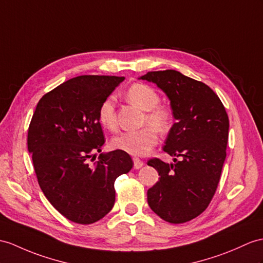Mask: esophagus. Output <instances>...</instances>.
<instances>
[{
  "label": "esophagus",
  "instance_id": "obj_1",
  "mask_svg": "<svg viewBox=\"0 0 263 263\" xmlns=\"http://www.w3.org/2000/svg\"><path fill=\"white\" fill-rule=\"evenodd\" d=\"M133 161H134V168H135V170H138V168L143 167V166H144V162L140 161V159L137 158V157H134Z\"/></svg>",
  "mask_w": 263,
  "mask_h": 263
}]
</instances>
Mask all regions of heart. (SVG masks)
Instances as JSON below:
<instances>
[{
  "instance_id": "1",
  "label": "heart",
  "mask_w": 263,
  "mask_h": 263,
  "mask_svg": "<svg viewBox=\"0 0 263 263\" xmlns=\"http://www.w3.org/2000/svg\"><path fill=\"white\" fill-rule=\"evenodd\" d=\"M127 100L140 109L147 111L144 119L146 126L136 132L121 133L111 140L115 149L125 152L133 156H145L158 142L157 130L165 133L171 127V111L167 108L159 105V95L155 89L145 83H134L126 92ZM99 123L107 129H115L116 117H115V104L112 98L106 99L98 110ZM154 126L156 127L153 128Z\"/></svg>"
}]
</instances>
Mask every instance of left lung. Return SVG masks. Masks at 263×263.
Masks as SVG:
<instances>
[{
    "mask_svg": "<svg viewBox=\"0 0 263 263\" xmlns=\"http://www.w3.org/2000/svg\"><path fill=\"white\" fill-rule=\"evenodd\" d=\"M138 79L155 83L167 96L175 119L163 147L174 163L147 162L161 176L147 191V202L166 222L191 221L209 206L220 182L229 138L226 108L205 83L176 70L151 71Z\"/></svg>",
    "mask_w": 263,
    "mask_h": 263,
    "instance_id": "1",
    "label": "left lung"
}]
</instances>
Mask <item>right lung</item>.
Here are the masks:
<instances>
[{
  "mask_svg": "<svg viewBox=\"0 0 263 263\" xmlns=\"http://www.w3.org/2000/svg\"><path fill=\"white\" fill-rule=\"evenodd\" d=\"M124 79L76 77L44 95L32 116L28 149L37 182L52 206L72 222L91 224L109 213L115 181L133 168L127 153H101L99 107Z\"/></svg>",
  "mask_w": 263,
  "mask_h": 263,
  "instance_id": "add662e5",
  "label": "right lung"
}]
</instances>
